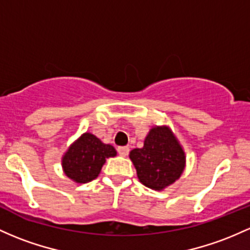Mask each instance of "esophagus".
Returning <instances> with one entry per match:
<instances>
[{
	"label": "esophagus",
	"instance_id": "esophagus-1",
	"mask_svg": "<svg viewBox=\"0 0 250 250\" xmlns=\"http://www.w3.org/2000/svg\"><path fill=\"white\" fill-rule=\"evenodd\" d=\"M117 152H119V154L121 156H127L128 153H129V147H127V146L119 147L117 148Z\"/></svg>",
	"mask_w": 250,
	"mask_h": 250
}]
</instances>
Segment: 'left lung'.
Masks as SVG:
<instances>
[{
	"instance_id": "8db88e82",
	"label": "left lung",
	"mask_w": 250,
	"mask_h": 250,
	"mask_svg": "<svg viewBox=\"0 0 250 250\" xmlns=\"http://www.w3.org/2000/svg\"><path fill=\"white\" fill-rule=\"evenodd\" d=\"M129 158L140 183L155 191L175 183L186 166L185 150L168 125L152 127L144 147L130 150Z\"/></svg>"
}]
</instances>
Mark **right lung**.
I'll return each mask as SVG.
<instances>
[{
  "mask_svg": "<svg viewBox=\"0 0 250 250\" xmlns=\"http://www.w3.org/2000/svg\"><path fill=\"white\" fill-rule=\"evenodd\" d=\"M116 154L111 145L103 144L94 134L84 133L62 155V171L72 182L89 183L98 177L106 159Z\"/></svg>",
  "mask_w": 250,
  "mask_h": 250,
  "instance_id": "obj_1",
  "label": "right lung"
}]
</instances>
